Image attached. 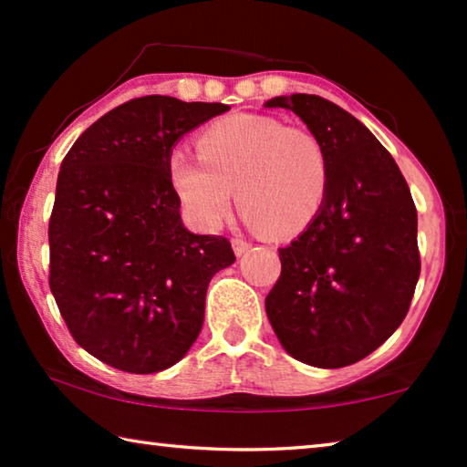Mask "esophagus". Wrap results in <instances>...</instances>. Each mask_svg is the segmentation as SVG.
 <instances>
[{
  "label": "esophagus",
  "mask_w": 467,
  "mask_h": 467,
  "mask_svg": "<svg viewBox=\"0 0 467 467\" xmlns=\"http://www.w3.org/2000/svg\"><path fill=\"white\" fill-rule=\"evenodd\" d=\"M233 249H234V253L236 255H244V253H247L249 249H251V243H247V241H243V239H233Z\"/></svg>",
  "instance_id": "1"
}]
</instances>
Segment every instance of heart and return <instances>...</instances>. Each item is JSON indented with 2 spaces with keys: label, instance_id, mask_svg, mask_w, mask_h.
I'll use <instances>...</instances> for the list:
<instances>
[{
  "label": "heart",
  "instance_id": "heart-1",
  "mask_svg": "<svg viewBox=\"0 0 467 467\" xmlns=\"http://www.w3.org/2000/svg\"><path fill=\"white\" fill-rule=\"evenodd\" d=\"M197 156L172 150L167 175L185 216L214 231L236 205L247 224L274 236L306 231L329 192V156L311 130L267 115L236 113L195 138Z\"/></svg>",
  "mask_w": 467,
  "mask_h": 467
}]
</instances>
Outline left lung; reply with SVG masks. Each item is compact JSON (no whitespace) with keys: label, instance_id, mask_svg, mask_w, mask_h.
<instances>
[{"label":"left lung","instance_id":"1","mask_svg":"<svg viewBox=\"0 0 467 467\" xmlns=\"http://www.w3.org/2000/svg\"><path fill=\"white\" fill-rule=\"evenodd\" d=\"M298 115L329 156V192L315 223L278 249L282 274L265 313L292 358L339 368L368 357L412 303L420 275L416 205L373 133L315 94L265 102Z\"/></svg>","mask_w":467,"mask_h":467}]
</instances>
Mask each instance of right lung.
<instances>
[{
  "label": "right lung",
  "instance_id": "right-lung-1",
  "mask_svg": "<svg viewBox=\"0 0 467 467\" xmlns=\"http://www.w3.org/2000/svg\"><path fill=\"white\" fill-rule=\"evenodd\" d=\"M223 102L141 97L94 121L59 169L49 220V286L69 334L125 373L185 357L203 326L212 275L234 264L231 243L189 233L167 161Z\"/></svg>",
  "mask_w": 467,
  "mask_h": 467
}]
</instances>
